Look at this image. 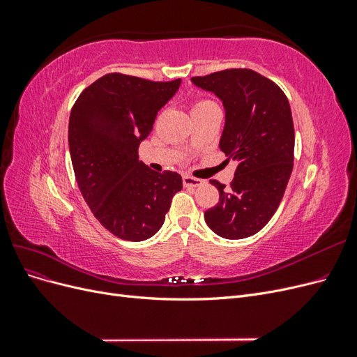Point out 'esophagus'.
<instances>
[{
  "mask_svg": "<svg viewBox=\"0 0 357 357\" xmlns=\"http://www.w3.org/2000/svg\"><path fill=\"white\" fill-rule=\"evenodd\" d=\"M183 185L185 188H198L201 185H204V181L201 178H195L190 176H183Z\"/></svg>",
  "mask_w": 357,
  "mask_h": 357,
  "instance_id": "34e87169",
  "label": "esophagus"
}]
</instances>
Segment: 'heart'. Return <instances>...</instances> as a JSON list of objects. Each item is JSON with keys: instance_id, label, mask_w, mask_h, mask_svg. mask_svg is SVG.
I'll return each mask as SVG.
<instances>
[{"instance_id": "1", "label": "heart", "mask_w": 357, "mask_h": 357, "mask_svg": "<svg viewBox=\"0 0 357 357\" xmlns=\"http://www.w3.org/2000/svg\"><path fill=\"white\" fill-rule=\"evenodd\" d=\"M208 104H213V102H211V101H208V100H201V101H197L195 104H193V110H195V109H199V107L208 105Z\"/></svg>"}]
</instances>
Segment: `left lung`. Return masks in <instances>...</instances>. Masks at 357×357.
<instances>
[{"label":"left lung","mask_w":357,"mask_h":357,"mask_svg":"<svg viewBox=\"0 0 357 357\" xmlns=\"http://www.w3.org/2000/svg\"><path fill=\"white\" fill-rule=\"evenodd\" d=\"M192 83L222 100L225 128L219 147L228 160L238 162L229 188L211 180L220 198L204 213L205 223L222 238H247L274 215L294 168L289 101L273 80L248 68L192 77Z\"/></svg>","instance_id":"8db88e82"}]
</instances>
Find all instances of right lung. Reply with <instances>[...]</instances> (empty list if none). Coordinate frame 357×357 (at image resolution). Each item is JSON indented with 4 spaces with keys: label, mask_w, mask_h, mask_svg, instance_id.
Here are the masks:
<instances>
[{
    "label": "right lung",
    "mask_w": 357,
    "mask_h": 357,
    "mask_svg": "<svg viewBox=\"0 0 357 357\" xmlns=\"http://www.w3.org/2000/svg\"><path fill=\"white\" fill-rule=\"evenodd\" d=\"M180 83L110 73L88 86L73 105L68 146L75 180L95 218L117 238L153 236L183 188L177 172L160 174L138 160L139 143Z\"/></svg>",
    "instance_id": "1"
}]
</instances>
